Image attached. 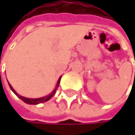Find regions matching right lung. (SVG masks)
Returning <instances> with one entry per match:
<instances>
[{
	"instance_id": "right-lung-1",
	"label": "right lung",
	"mask_w": 135,
	"mask_h": 135,
	"mask_svg": "<svg viewBox=\"0 0 135 135\" xmlns=\"http://www.w3.org/2000/svg\"><path fill=\"white\" fill-rule=\"evenodd\" d=\"M60 80H61V76H60V77H59V79L58 80V82H57V84H56L55 88L54 89V91H53L51 94H49L48 95H47V96L42 97V98H25V97H23V96H21V95H19L18 94H17V92L14 90L13 88L12 87V85H11L9 83H8V84H9V87H10L11 90H12L14 93L16 94V95H17V96H18L21 100H22L24 102H26V103H27V104H30V105H37V104L43 103V102H45L48 101L49 99H51V98L54 96V94H55V92H56L57 88H59V86Z\"/></svg>"
}]
</instances>
